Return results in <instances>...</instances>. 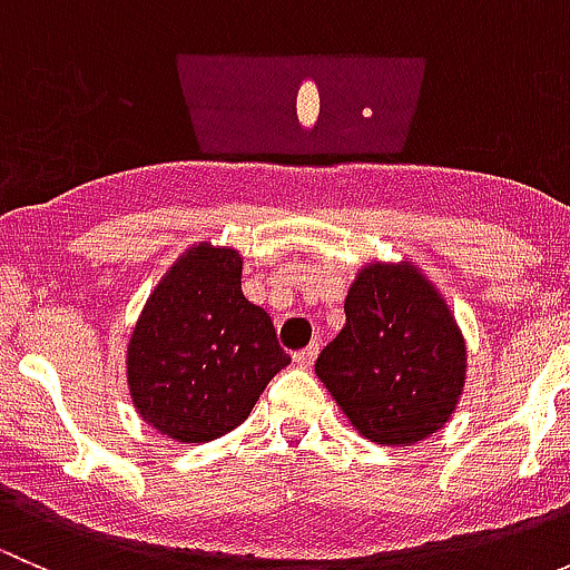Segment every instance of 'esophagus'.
Masks as SVG:
<instances>
[{
    "instance_id": "esophagus-1",
    "label": "esophagus",
    "mask_w": 570,
    "mask_h": 570,
    "mask_svg": "<svg viewBox=\"0 0 570 570\" xmlns=\"http://www.w3.org/2000/svg\"><path fill=\"white\" fill-rule=\"evenodd\" d=\"M317 353H320V342H312V344H308V347L297 350V353L292 355V358H295V364L301 366V370H308V366H312L314 361H317Z\"/></svg>"
}]
</instances>
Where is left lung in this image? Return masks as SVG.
Segmentation results:
<instances>
[{"label":"left lung","mask_w":570,"mask_h":570,"mask_svg":"<svg viewBox=\"0 0 570 570\" xmlns=\"http://www.w3.org/2000/svg\"><path fill=\"white\" fill-rule=\"evenodd\" d=\"M344 317L314 372L353 428L389 446L444 428L463 392L465 344L433 284L411 264H370Z\"/></svg>","instance_id":"8db88e82"}]
</instances>
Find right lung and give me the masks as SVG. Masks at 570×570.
Instances as JSON below:
<instances>
[{
    "instance_id": "add662e5",
    "label": "right lung",
    "mask_w": 570,
    "mask_h": 570,
    "mask_svg": "<svg viewBox=\"0 0 570 570\" xmlns=\"http://www.w3.org/2000/svg\"><path fill=\"white\" fill-rule=\"evenodd\" d=\"M239 278L237 250L198 245L165 273L131 331V402L151 428L184 444L239 428L292 361Z\"/></svg>"
}]
</instances>
